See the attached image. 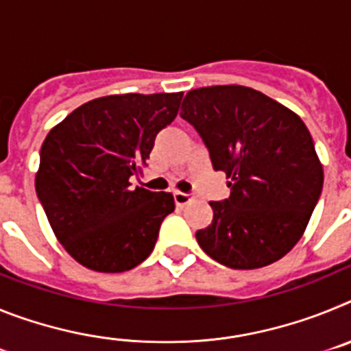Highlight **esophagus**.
<instances>
[{
    "instance_id": "obj_1",
    "label": "esophagus",
    "mask_w": 351,
    "mask_h": 351,
    "mask_svg": "<svg viewBox=\"0 0 351 351\" xmlns=\"http://www.w3.org/2000/svg\"><path fill=\"white\" fill-rule=\"evenodd\" d=\"M173 200H176L178 206H186V204L193 200V195L184 193V191H173Z\"/></svg>"
}]
</instances>
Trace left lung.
I'll return each instance as SVG.
<instances>
[{
    "label": "left lung",
    "instance_id": "obj_1",
    "mask_svg": "<svg viewBox=\"0 0 351 351\" xmlns=\"http://www.w3.org/2000/svg\"><path fill=\"white\" fill-rule=\"evenodd\" d=\"M182 119L198 132L230 197L209 202L213 221L198 230L207 255L230 269L283 258L302 237L324 186L311 133L299 116L244 86L193 89Z\"/></svg>",
    "mask_w": 351,
    "mask_h": 351
}]
</instances>
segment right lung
<instances>
[{"mask_svg":"<svg viewBox=\"0 0 351 351\" xmlns=\"http://www.w3.org/2000/svg\"><path fill=\"white\" fill-rule=\"evenodd\" d=\"M182 93L112 95L75 108L40 149L35 188L56 237L84 267L125 272L154 250L172 193L133 188Z\"/></svg>","mask_w":351,"mask_h":351,"instance_id":"right-lung-1","label":"right lung"}]
</instances>
